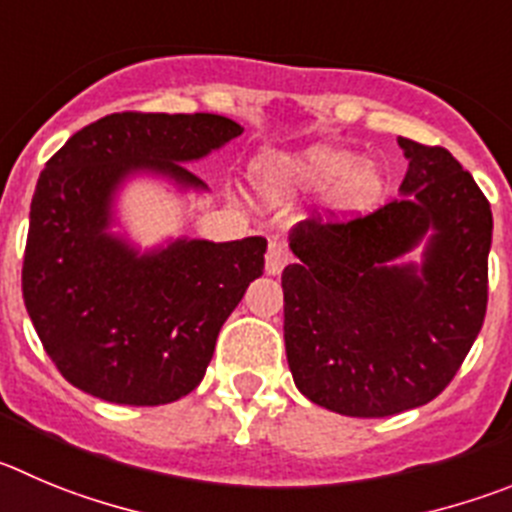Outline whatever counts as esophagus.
Wrapping results in <instances>:
<instances>
[{
  "label": "esophagus",
  "mask_w": 512,
  "mask_h": 512,
  "mask_svg": "<svg viewBox=\"0 0 512 512\" xmlns=\"http://www.w3.org/2000/svg\"><path fill=\"white\" fill-rule=\"evenodd\" d=\"M290 262V255L288 250H285L283 245H278V242H272L270 247H267V255H265V272L267 275H280V272L285 270V265Z\"/></svg>",
  "instance_id": "1"
}]
</instances>
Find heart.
I'll list each match as a JSON object with an SVG mask.
<instances>
[{
  "label": "heart",
  "instance_id": "1",
  "mask_svg": "<svg viewBox=\"0 0 512 512\" xmlns=\"http://www.w3.org/2000/svg\"><path fill=\"white\" fill-rule=\"evenodd\" d=\"M257 194L270 204H288L331 191V207L341 217H358L379 207L386 197L384 166L361 159L348 148L318 146L303 151H270L252 166Z\"/></svg>",
  "mask_w": 512,
  "mask_h": 512
}]
</instances>
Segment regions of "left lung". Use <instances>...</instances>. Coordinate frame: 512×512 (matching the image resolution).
Segmentation results:
<instances>
[{
    "instance_id": "left-lung-1",
    "label": "left lung",
    "mask_w": 512,
    "mask_h": 512,
    "mask_svg": "<svg viewBox=\"0 0 512 512\" xmlns=\"http://www.w3.org/2000/svg\"><path fill=\"white\" fill-rule=\"evenodd\" d=\"M399 199L351 222L290 229L285 353L300 394L346 417H391L442 394L485 321L493 212L442 146L399 138ZM423 247L422 263H401Z\"/></svg>"
}]
</instances>
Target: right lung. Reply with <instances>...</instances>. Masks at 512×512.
Wrapping results in <instances>:
<instances>
[{
    "mask_svg": "<svg viewBox=\"0 0 512 512\" xmlns=\"http://www.w3.org/2000/svg\"><path fill=\"white\" fill-rule=\"evenodd\" d=\"M242 133L214 113H113L45 164L30 207L22 295L47 356L80 391L159 407L199 386L219 328L265 270V237L169 240L141 252L111 232L131 176L207 191L184 164Z\"/></svg>",
    "mask_w": 512,
    "mask_h": 512,
    "instance_id": "1",
    "label": "right lung"
}]
</instances>
